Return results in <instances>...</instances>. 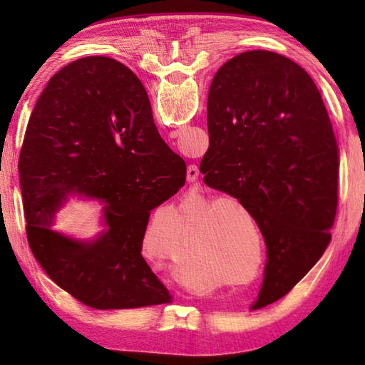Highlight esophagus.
I'll return each instance as SVG.
<instances>
[{"label": "esophagus", "instance_id": "esophagus-1", "mask_svg": "<svg viewBox=\"0 0 365 365\" xmlns=\"http://www.w3.org/2000/svg\"><path fill=\"white\" fill-rule=\"evenodd\" d=\"M197 178H199V169H197V166L190 165L188 169H187V180L190 183H195Z\"/></svg>", "mask_w": 365, "mask_h": 365}]
</instances>
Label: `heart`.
<instances>
[{
  "instance_id": "1",
  "label": "heart",
  "mask_w": 365,
  "mask_h": 365,
  "mask_svg": "<svg viewBox=\"0 0 365 365\" xmlns=\"http://www.w3.org/2000/svg\"><path fill=\"white\" fill-rule=\"evenodd\" d=\"M180 218L178 238L175 210L169 205L160 207L144 230V254L168 262L178 281L188 287L207 281L208 269L220 285L257 281L263 262V234L259 220L242 200L192 196L180 202Z\"/></svg>"
}]
</instances>
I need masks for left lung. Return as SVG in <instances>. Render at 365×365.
<instances>
[{
    "mask_svg": "<svg viewBox=\"0 0 365 365\" xmlns=\"http://www.w3.org/2000/svg\"><path fill=\"white\" fill-rule=\"evenodd\" d=\"M207 123L210 145L200 173L205 185L242 200L260 222L267 263L252 309L265 307L289 293L331 242L334 131L304 68L267 50L240 53L220 67Z\"/></svg>",
    "mask_w": 365,
    "mask_h": 365,
    "instance_id": "8db88e82",
    "label": "left lung"
}]
</instances>
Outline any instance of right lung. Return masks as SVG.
<instances>
[{
	"mask_svg": "<svg viewBox=\"0 0 365 365\" xmlns=\"http://www.w3.org/2000/svg\"><path fill=\"white\" fill-rule=\"evenodd\" d=\"M19 168L29 247L61 289L102 311L173 301L141 250L150 212L183 187L187 166L161 139L128 67L88 56L53 75L31 113ZM72 197L103 205L96 239L52 229Z\"/></svg>",
	"mask_w": 365,
	"mask_h": 365,
	"instance_id": "right-lung-1",
	"label": "right lung"
}]
</instances>
